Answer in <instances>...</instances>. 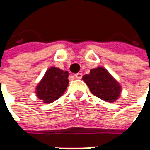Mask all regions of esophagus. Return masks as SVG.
Instances as JSON below:
<instances>
[{
	"mask_svg": "<svg viewBox=\"0 0 150 150\" xmlns=\"http://www.w3.org/2000/svg\"><path fill=\"white\" fill-rule=\"evenodd\" d=\"M74 77L77 78V79H81L82 77H83V74H82V73H80V72H78V73L74 74Z\"/></svg>",
	"mask_w": 150,
	"mask_h": 150,
	"instance_id": "esophagus-1",
	"label": "esophagus"
}]
</instances>
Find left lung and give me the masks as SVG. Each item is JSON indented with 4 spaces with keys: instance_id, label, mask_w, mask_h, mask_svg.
I'll return each mask as SVG.
<instances>
[{
    "instance_id": "left-lung-1",
    "label": "left lung",
    "mask_w": 150,
    "mask_h": 150,
    "mask_svg": "<svg viewBox=\"0 0 150 150\" xmlns=\"http://www.w3.org/2000/svg\"><path fill=\"white\" fill-rule=\"evenodd\" d=\"M84 83L91 93L103 100L113 103L118 99L121 93V86L104 67H98L90 70L89 74L83 77Z\"/></svg>"
}]
</instances>
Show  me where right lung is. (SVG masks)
Here are the masks:
<instances>
[{
	"label": "right lung",
	"instance_id": "right-lung-1",
	"mask_svg": "<svg viewBox=\"0 0 150 150\" xmlns=\"http://www.w3.org/2000/svg\"><path fill=\"white\" fill-rule=\"evenodd\" d=\"M68 72L52 67L47 70L43 78L36 87V93L44 103H51L58 99L68 85Z\"/></svg>",
	"mask_w": 150,
	"mask_h": 150
}]
</instances>
